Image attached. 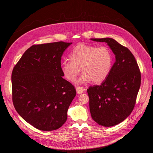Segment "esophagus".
<instances>
[{"instance_id":"obj_1","label":"esophagus","mask_w":153,"mask_h":153,"mask_svg":"<svg viewBox=\"0 0 153 153\" xmlns=\"http://www.w3.org/2000/svg\"><path fill=\"white\" fill-rule=\"evenodd\" d=\"M76 91L78 94H82L85 91V88L82 86H76Z\"/></svg>"}]
</instances>
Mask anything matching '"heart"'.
<instances>
[{"label": "heart", "instance_id": "b5f03b06", "mask_svg": "<svg viewBox=\"0 0 153 153\" xmlns=\"http://www.w3.org/2000/svg\"><path fill=\"white\" fill-rule=\"evenodd\" d=\"M69 57L70 60L62 62V70L65 78L71 82L76 80L81 69V82L91 80L100 83L107 78L113 64V53L106 47L80 44L73 49Z\"/></svg>", "mask_w": 153, "mask_h": 153}]
</instances>
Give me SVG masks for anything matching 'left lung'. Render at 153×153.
<instances>
[{
  "label": "left lung",
  "instance_id": "left-lung-1",
  "mask_svg": "<svg viewBox=\"0 0 153 153\" xmlns=\"http://www.w3.org/2000/svg\"><path fill=\"white\" fill-rule=\"evenodd\" d=\"M91 40L106 43L116 55L107 78L100 85L87 89L93 119L100 125L112 126L123 121L133 111L140 86V71L132 53L115 40Z\"/></svg>",
  "mask_w": 153,
  "mask_h": 153
}]
</instances>
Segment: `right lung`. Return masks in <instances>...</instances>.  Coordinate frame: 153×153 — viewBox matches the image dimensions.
I'll return each mask as SVG.
<instances>
[{"mask_svg": "<svg viewBox=\"0 0 153 153\" xmlns=\"http://www.w3.org/2000/svg\"><path fill=\"white\" fill-rule=\"evenodd\" d=\"M71 42L33 45L13 68L12 100L16 111L42 131H53L67 121L68 109L76 95L64 79L61 57Z\"/></svg>", "mask_w": 153, "mask_h": 153, "instance_id": "right-lung-1", "label": "right lung"}]
</instances>
